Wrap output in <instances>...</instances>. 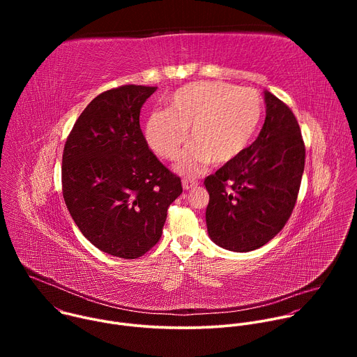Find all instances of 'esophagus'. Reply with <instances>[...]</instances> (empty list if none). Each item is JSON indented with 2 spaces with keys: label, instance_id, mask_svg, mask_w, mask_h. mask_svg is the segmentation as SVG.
I'll return each instance as SVG.
<instances>
[{
  "label": "esophagus",
  "instance_id": "34e87169",
  "mask_svg": "<svg viewBox=\"0 0 357 357\" xmlns=\"http://www.w3.org/2000/svg\"><path fill=\"white\" fill-rule=\"evenodd\" d=\"M182 185H183V189H185V190L195 189V188L197 186V181L193 179V178H185L183 182H182Z\"/></svg>",
  "mask_w": 357,
  "mask_h": 357
}]
</instances>
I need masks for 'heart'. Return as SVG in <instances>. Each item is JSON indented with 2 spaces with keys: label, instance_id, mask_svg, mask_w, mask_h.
I'll return each mask as SVG.
<instances>
[{
  "label": "heart",
  "instance_id": "b5f03b06",
  "mask_svg": "<svg viewBox=\"0 0 357 357\" xmlns=\"http://www.w3.org/2000/svg\"><path fill=\"white\" fill-rule=\"evenodd\" d=\"M167 105V110L148 116L145 138L158 157L174 160L189 130L190 142L175 165L183 175H196L208 164L225 165L240 157L256 135L264 110L256 90L223 82L185 84Z\"/></svg>",
  "mask_w": 357,
  "mask_h": 357
}]
</instances>
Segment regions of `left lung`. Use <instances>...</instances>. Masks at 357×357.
<instances>
[{
  "label": "left lung",
  "instance_id": "left-lung-1",
  "mask_svg": "<svg viewBox=\"0 0 357 357\" xmlns=\"http://www.w3.org/2000/svg\"><path fill=\"white\" fill-rule=\"evenodd\" d=\"M266 121L240 157L205 179L206 226L220 247L247 252L274 238L296 203L305 145L291 109L264 91Z\"/></svg>",
  "mask_w": 357,
  "mask_h": 357
}]
</instances>
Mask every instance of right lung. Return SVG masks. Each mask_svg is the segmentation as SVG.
Returning <instances> with one entry per match:
<instances>
[{"label":"right lung","mask_w":357,"mask_h":357,"mask_svg":"<svg viewBox=\"0 0 357 357\" xmlns=\"http://www.w3.org/2000/svg\"><path fill=\"white\" fill-rule=\"evenodd\" d=\"M157 87L126 84L93 98L63 148L62 190L83 236L110 256L132 260L154 247L181 178L148 148L139 112Z\"/></svg>","instance_id":"add662e5"}]
</instances>
